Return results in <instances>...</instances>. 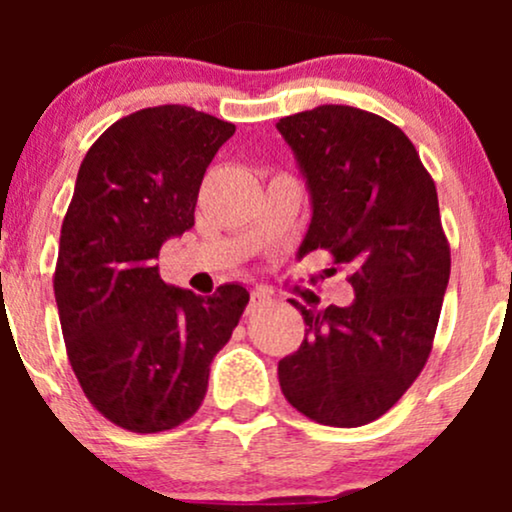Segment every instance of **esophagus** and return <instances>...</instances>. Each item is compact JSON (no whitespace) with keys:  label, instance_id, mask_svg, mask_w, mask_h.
<instances>
[{"label":"esophagus","instance_id":"1","mask_svg":"<svg viewBox=\"0 0 512 512\" xmlns=\"http://www.w3.org/2000/svg\"><path fill=\"white\" fill-rule=\"evenodd\" d=\"M269 301H272V298H269V293H267V291H262V289H255V291L250 293V305H248V313H255V310L264 308V305H267Z\"/></svg>","mask_w":512,"mask_h":512}]
</instances>
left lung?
Segmentation results:
<instances>
[{
    "label": "left lung",
    "mask_w": 512,
    "mask_h": 512,
    "mask_svg": "<svg viewBox=\"0 0 512 512\" xmlns=\"http://www.w3.org/2000/svg\"><path fill=\"white\" fill-rule=\"evenodd\" d=\"M276 129L301 163L313 221L298 257L332 255L356 301L301 310L305 339L279 361L291 407L322 426L380 419L419 378L450 279V243L436 182L407 134L351 105L281 117Z\"/></svg>",
    "instance_id": "left-lung-1"
}]
</instances>
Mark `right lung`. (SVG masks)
<instances>
[{
	"mask_svg": "<svg viewBox=\"0 0 512 512\" xmlns=\"http://www.w3.org/2000/svg\"><path fill=\"white\" fill-rule=\"evenodd\" d=\"M233 132L187 105H156L113 122L81 161L52 286L81 390L125 431L195 416L250 301L238 284L207 298L175 289L156 264L168 238L195 226L199 185Z\"/></svg>",
	"mask_w": 512,
	"mask_h": 512,
	"instance_id": "obj_1",
	"label": "right lung"
}]
</instances>
